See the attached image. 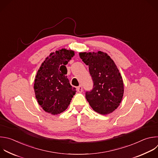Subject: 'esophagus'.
I'll use <instances>...</instances> for the list:
<instances>
[{"instance_id": "obj_1", "label": "esophagus", "mask_w": 158, "mask_h": 158, "mask_svg": "<svg viewBox=\"0 0 158 158\" xmlns=\"http://www.w3.org/2000/svg\"><path fill=\"white\" fill-rule=\"evenodd\" d=\"M77 90L78 92L79 93H81L82 91H83V89H82V87L81 85H79V87H77Z\"/></svg>"}]
</instances>
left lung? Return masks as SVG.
I'll return each instance as SVG.
<instances>
[{
    "mask_svg": "<svg viewBox=\"0 0 158 158\" xmlns=\"http://www.w3.org/2000/svg\"><path fill=\"white\" fill-rule=\"evenodd\" d=\"M80 58L89 66L93 88L85 92V98L96 112L107 115L113 112L122 100L124 87L119 70L114 61L102 51L80 52Z\"/></svg>",
    "mask_w": 158,
    "mask_h": 158,
    "instance_id": "obj_1",
    "label": "left lung"
}]
</instances>
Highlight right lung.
Instances as JSON below:
<instances>
[{
  "label": "right lung",
  "instance_id": "right-lung-1",
  "mask_svg": "<svg viewBox=\"0 0 158 158\" xmlns=\"http://www.w3.org/2000/svg\"><path fill=\"white\" fill-rule=\"evenodd\" d=\"M74 52L63 48L51 52L38 69L34 83L36 98L43 109L60 114L69 106L76 90L68 79L66 65Z\"/></svg>",
  "mask_w": 158,
  "mask_h": 158
}]
</instances>
